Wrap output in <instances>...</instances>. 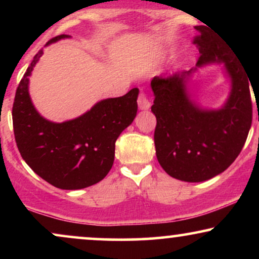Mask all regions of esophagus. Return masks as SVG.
<instances>
[{
  "label": "esophagus",
  "mask_w": 259,
  "mask_h": 259,
  "mask_svg": "<svg viewBox=\"0 0 259 259\" xmlns=\"http://www.w3.org/2000/svg\"><path fill=\"white\" fill-rule=\"evenodd\" d=\"M138 105L140 109H148L151 106V102L148 101L146 94L144 91H140L139 97H138Z\"/></svg>",
  "instance_id": "esophagus-1"
}]
</instances>
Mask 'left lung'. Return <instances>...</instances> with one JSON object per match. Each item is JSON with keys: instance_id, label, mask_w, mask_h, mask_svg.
<instances>
[{"instance_id": "obj_1", "label": "left lung", "mask_w": 259, "mask_h": 259, "mask_svg": "<svg viewBox=\"0 0 259 259\" xmlns=\"http://www.w3.org/2000/svg\"><path fill=\"white\" fill-rule=\"evenodd\" d=\"M196 30L201 32L194 41L200 51L196 65L223 62L233 80L227 105L219 111H202L189 100L185 81L197 68L154 76L151 81L157 159L165 173L190 183L224 171L241 152L252 124L251 81L241 61L206 26H196Z\"/></svg>"}]
</instances>
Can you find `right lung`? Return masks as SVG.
Here are the masks:
<instances>
[{"instance_id":"right-lung-1","label":"right lung","mask_w":259,"mask_h":259,"mask_svg":"<svg viewBox=\"0 0 259 259\" xmlns=\"http://www.w3.org/2000/svg\"><path fill=\"white\" fill-rule=\"evenodd\" d=\"M63 37L67 35H58L46 45ZM41 55L42 50L35 55L14 96L12 117L17 147L26 164L51 185L84 189L111 170L115 141L136 117L139 89L101 101L76 119L52 123L36 112L28 92L29 75Z\"/></svg>"}]
</instances>
